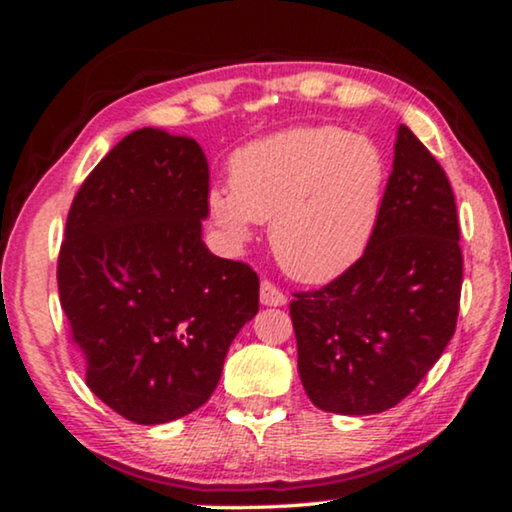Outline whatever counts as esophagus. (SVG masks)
Returning <instances> with one entry per match:
<instances>
[{"label":"esophagus","mask_w":512,"mask_h":512,"mask_svg":"<svg viewBox=\"0 0 512 512\" xmlns=\"http://www.w3.org/2000/svg\"><path fill=\"white\" fill-rule=\"evenodd\" d=\"M261 303L265 307H282L286 305V296L277 289L275 284L265 279V282H261Z\"/></svg>","instance_id":"1"}]
</instances>
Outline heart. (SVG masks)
Instances as JSON below:
<instances>
[{"label": "heart", "mask_w": 512, "mask_h": 512, "mask_svg": "<svg viewBox=\"0 0 512 512\" xmlns=\"http://www.w3.org/2000/svg\"><path fill=\"white\" fill-rule=\"evenodd\" d=\"M387 156L375 139L338 125H298L230 156V188L214 186L209 212L242 244L270 221L277 261L300 282H328L366 254L387 191Z\"/></svg>", "instance_id": "heart-1"}]
</instances>
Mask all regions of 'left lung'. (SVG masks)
<instances>
[{"label":"left lung","instance_id":"1","mask_svg":"<svg viewBox=\"0 0 512 512\" xmlns=\"http://www.w3.org/2000/svg\"><path fill=\"white\" fill-rule=\"evenodd\" d=\"M461 277L452 186L401 125L366 254L324 289L293 293L298 373L310 401L338 415L401 403L452 340Z\"/></svg>","mask_w":512,"mask_h":512}]
</instances>
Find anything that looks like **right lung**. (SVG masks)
Masks as SVG:
<instances>
[{
	"label": "right lung",
	"instance_id": "right-lung-1",
	"mask_svg": "<svg viewBox=\"0 0 512 512\" xmlns=\"http://www.w3.org/2000/svg\"><path fill=\"white\" fill-rule=\"evenodd\" d=\"M209 167L191 137L142 128L88 174L67 216L60 303L86 384L135 424L198 410L240 328L258 275L202 242Z\"/></svg>",
	"mask_w": 512,
	"mask_h": 512
}]
</instances>
